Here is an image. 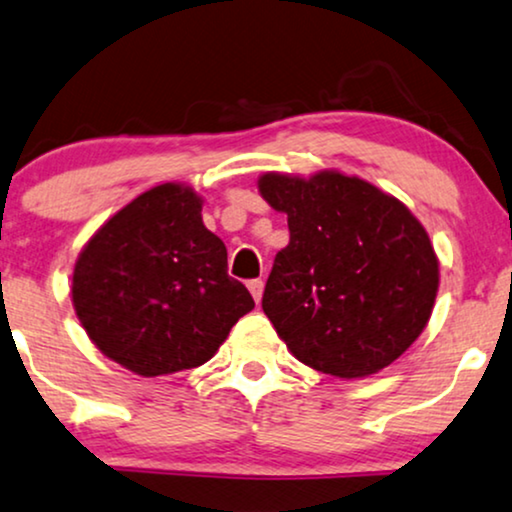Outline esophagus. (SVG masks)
Masks as SVG:
<instances>
[{"instance_id":"34e87169","label":"esophagus","mask_w":512,"mask_h":512,"mask_svg":"<svg viewBox=\"0 0 512 512\" xmlns=\"http://www.w3.org/2000/svg\"><path fill=\"white\" fill-rule=\"evenodd\" d=\"M249 291H251V296H254V301L258 303L261 301V296H263V280H249Z\"/></svg>"}]
</instances>
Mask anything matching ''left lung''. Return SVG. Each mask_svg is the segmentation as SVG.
<instances>
[{"mask_svg":"<svg viewBox=\"0 0 512 512\" xmlns=\"http://www.w3.org/2000/svg\"><path fill=\"white\" fill-rule=\"evenodd\" d=\"M258 190L287 214L263 313L296 360L338 378L395 362L426 329L440 284L423 225L400 199L336 171L265 174Z\"/></svg>","mask_w":512,"mask_h":512,"instance_id":"obj_1","label":"left lung"}]
</instances>
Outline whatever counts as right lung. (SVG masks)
Instances as JSON below:
<instances>
[{"mask_svg": "<svg viewBox=\"0 0 512 512\" xmlns=\"http://www.w3.org/2000/svg\"><path fill=\"white\" fill-rule=\"evenodd\" d=\"M72 303L103 355L138 376L192 369L214 357L254 308L228 275V251L202 223V199L157 185L117 211L77 258Z\"/></svg>", "mask_w": 512, "mask_h": 512, "instance_id": "add662e5", "label": "right lung"}]
</instances>
